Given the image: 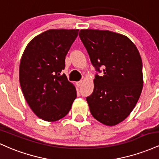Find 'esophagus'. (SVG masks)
<instances>
[{"instance_id":"34e87169","label":"esophagus","mask_w":159,"mask_h":159,"mask_svg":"<svg viewBox=\"0 0 159 159\" xmlns=\"http://www.w3.org/2000/svg\"><path fill=\"white\" fill-rule=\"evenodd\" d=\"M82 83H83V81H78L77 83H76V85H77L78 87H80V86L82 84Z\"/></svg>"}]
</instances>
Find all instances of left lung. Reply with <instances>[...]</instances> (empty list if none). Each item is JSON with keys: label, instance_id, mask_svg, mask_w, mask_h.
I'll list each match as a JSON object with an SVG mask.
<instances>
[{"label": "left lung", "instance_id": "1", "mask_svg": "<svg viewBox=\"0 0 159 159\" xmlns=\"http://www.w3.org/2000/svg\"><path fill=\"white\" fill-rule=\"evenodd\" d=\"M79 36L96 74L93 93L86 98L91 114L106 125H115L130 114L141 93V57L127 36L109 30H81Z\"/></svg>", "mask_w": 159, "mask_h": 159}]
</instances>
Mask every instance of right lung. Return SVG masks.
I'll return each mask as SVG.
<instances>
[{"instance_id":"right-lung-1","label":"right lung","mask_w":159,"mask_h":159,"mask_svg":"<svg viewBox=\"0 0 159 159\" xmlns=\"http://www.w3.org/2000/svg\"><path fill=\"white\" fill-rule=\"evenodd\" d=\"M78 30H46L27 45L19 66V81L27 104L45 121L61 119L77 97L75 86L65 74L66 55Z\"/></svg>"}]
</instances>
